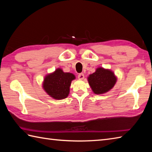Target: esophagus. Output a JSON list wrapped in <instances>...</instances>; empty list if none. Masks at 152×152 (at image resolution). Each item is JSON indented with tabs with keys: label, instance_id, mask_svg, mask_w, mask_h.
<instances>
[{
	"label": "esophagus",
	"instance_id": "1",
	"mask_svg": "<svg viewBox=\"0 0 152 152\" xmlns=\"http://www.w3.org/2000/svg\"><path fill=\"white\" fill-rule=\"evenodd\" d=\"M78 79H80V80H83V78H84V74H83V73L79 74L78 76Z\"/></svg>",
	"mask_w": 152,
	"mask_h": 152
}]
</instances>
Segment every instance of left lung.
Here are the masks:
<instances>
[{
    "instance_id": "1",
    "label": "left lung",
    "mask_w": 152,
    "mask_h": 152,
    "mask_svg": "<svg viewBox=\"0 0 152 152\" xmlns=\"http://www.w3.org/2000/svg\"><path fill=\"white\" fill-rule=\"evenodd\" d=\"M88 79L93 93L97 95L110 91L114 86L117 80L112 71L102 67L96 69L94 73L90 74Z\"/></svg>"
}]
</instances>
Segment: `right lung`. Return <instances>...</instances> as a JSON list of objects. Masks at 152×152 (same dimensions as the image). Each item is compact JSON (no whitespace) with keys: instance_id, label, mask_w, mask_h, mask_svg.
Segmentation results:
<instances>
[{"instance_id":"add662e5","label":"right lung","mask_w":152,"mask_h":152,"mask_svg":"<svg viewBox=\"0 0 152 152\" xmlns=\"http://www.w3.org/2000/svg\"><path fill=\"white\" fill-rule=\"evenodd\" d=\"M74 79L75 76L73 74L64 72L62 69H57L45 77L43 88L51 97L57 100L63 99L69 95L71 82Z\"/></svg>"}]
</instances>
